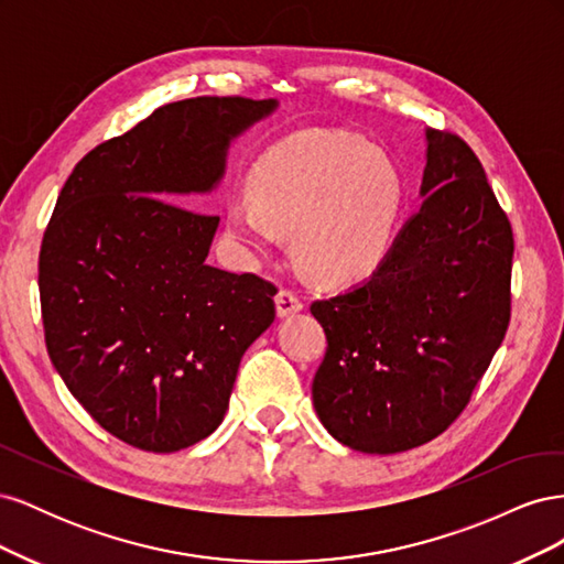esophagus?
<instances>
[{"label":"esophagus","instance_id":"34e87169","mask_svg":"<svg viewBox=\"0 0 564 564\" xmlns=\"http://www.w3.org/2000/svg\"><path fill=\"white\" fill-rule=\"evenodd\" d=\"M275 305H278V317H292L296 313L303 311V301L299 299V294L289 292V289H280L278 296H275Z\"/></svg>","mask_w":564,"mask_h":564}]
</instances>
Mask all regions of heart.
Masks as SVG:
<instances>
[{
  "instance_id": "b5f03b06",
  "label": "heart",
  "mask_w": 564,
  "mask_h": 564,
  "mask_svg": "<svg viewBox=\"0 0 564 564\" xmlns=\"http://www.w3.org/2000/svg\"><path fill=\"white\" fill-rule=\"evenodd\" d=\"M249 191L251 199L230 202L228 232L251 251H268L292 232L296 259L324 284L373 275L406 202L395 160L348 131L292 135L256 164Z\"/></svg>"
}]
</instances>
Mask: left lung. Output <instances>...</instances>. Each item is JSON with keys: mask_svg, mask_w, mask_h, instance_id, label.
<instances>
[{"mask_svg": "<svg viewBox=\"0 0 564 564\" xmlns=\"http://www.w3.org/2000/svg\"><path fill=\"white\" fill-rule=\"evenodd\" d=\"M421 209L365 282L311 313L327 334L317 419L365 454L425 445L464 412L510 319L513 232L475 152L425 129Z\"/></svg>", "mask_w": 564, "mask_h": 564, "instance_id": "8db88e82", "label": "left lung"}]
</instances>
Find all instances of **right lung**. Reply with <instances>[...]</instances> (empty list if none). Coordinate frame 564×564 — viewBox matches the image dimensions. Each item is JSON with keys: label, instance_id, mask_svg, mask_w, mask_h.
<instances>
[{"label": "right lung", "instance_id": "1", "mask_svg": "<svg viewBox=\"0 0 564 564\" xmlns=\"http://www.w3.org/2000/svg\"><path fill=\"white\" fill-rule=\"evenodd\" d=\"M278 98L199 96L158 108L84 158L40 251L46 350L91 419L169 454L209 437L278 289L207 263L218 216L195 212L230 145ZM172 200L193 206L178 208Z\"/></svg>", "mask_w": 564, "mask_h": 564}]
</instances>
